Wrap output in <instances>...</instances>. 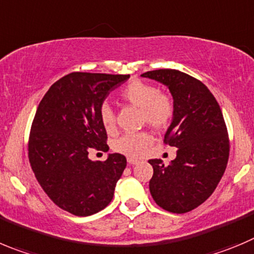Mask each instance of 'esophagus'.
<instances>
[{
    "label": "esophagus",
    "instance_id": "1",
    "mask_svg": "<svg viewBox=\"0 0 254 254\" xmlns=\"http://www.w3.org/2000/svg\"><path fill=\"white\" fill-rule=\"evenodd\" d=\"M127 163H129V164H131V165H134V164H138L139 160L134 159V158H127Z\"/></svg>",
    "mask_w": 254,
    "mask_h": 254
}]
</instances>
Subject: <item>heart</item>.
Returning a JSON list of instances; mask_svg holds the SVG:
<instances>
[{"mask_svg": "<svg viewBox=\"0 0 254 254\" xmlns=\"http://www.w3.org/2000/svg\"><path fill=\"white\" fill-rule=\"evenodd\" d=\"M120 96L130 105L140 109L141 120L154 129H164L170 124L174 115V104L169 95L160 92L158 87L149 82L134 79L122 90ZM100 120L108 132L115 130V114L113 109L104 104L100 109ZM151 143L148 132L127 134L116 139L114 150L129 158H139Z\"/></svg>", "mask_w": 254, "mask_h": 254, "instance_id": "heart-1", "label": "heart"}]
</instances>
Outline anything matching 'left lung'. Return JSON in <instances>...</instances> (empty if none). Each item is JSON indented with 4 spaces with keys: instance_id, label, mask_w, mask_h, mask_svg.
Returning <instances> with one entry per match:
<instances>
[{
    "instance_id": "8db88e82",
    "label": "left lung",
    "mask_w": 254,
    "mask_h": 254,
    "mask_svg": "<svg viewBox=\"0 0 254 254\" xmlns=\"http://www.w3.org/2000/svg\"><path fill=\"white\" fill-rule=\"evenodd\" d=\"M141 76L169 89L174 115L164 141L178 149L168 167L160 159L149 160L154 169L150 194L168 212H190L212 195L227 168L229 140L223 114L209 89L182 71L162 68Z\"/></svg>"
}]
</instances>
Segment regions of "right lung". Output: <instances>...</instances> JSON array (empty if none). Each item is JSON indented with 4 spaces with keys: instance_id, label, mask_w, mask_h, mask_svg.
Listing matches in <instances>:
<instances>
[{
    "instance_id": "1",
    "label": "right lung",
    "mask_w": 254,
    "mask_h": 254,
    "mask_svg": "<svg viewBox=\"0 0 254 254\" xmlns=\"http://www.w3.org/2000/svg\"><path fill=\"white\" fill-rule=\"evenodd\" d=\"M129 77L71 72L50 87L37 108L28 140L31 168L49 198L71 214L86 217L104 209L127 167L122 154L92 162L89 150H109L100 109Z\"/></svg>"
}]
</instances>
